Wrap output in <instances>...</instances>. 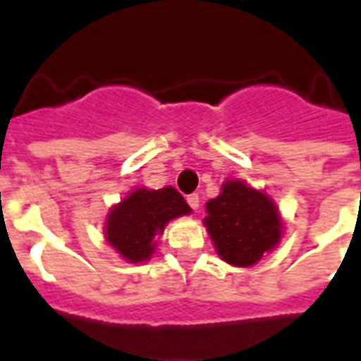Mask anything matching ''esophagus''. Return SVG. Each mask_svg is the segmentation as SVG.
<instances>
[{"label":"esophagus","mask_w":361,"mask_h":361,"mask_svg":"<svg viewBox=\"0 0 361 361\" xmlns=\"http://www.w3.org/2000/svg\"><path fill=\"white\" fill-rule=\"evenodd\" d=\"M187 204L191 206L192 210H197V208H199V206H200L199 195H197V192H192V195H189V197H187Z\"/></svg>","instance_id":"34e87169"}]
</instances>
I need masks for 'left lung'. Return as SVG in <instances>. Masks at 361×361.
Instances as JSON below:
<instances>
[{
    "mask_svg": "<svg viewBox=\"0 0 361 361\" xmlns=\"http://www.w3.org/2000/svg\"><path fill=\"white\" fill-rule=\"evenodd\" d=\"M206 214L204 227L217 254L235 267L255 265L284 231L276 204L240 180L225 181L216 199L206 202Z\"/></svg>",
    "mask_w": 361,
    "mask_h": 361,
    "instance_id": "1",
    "label": "left lung"
}]
</instances>
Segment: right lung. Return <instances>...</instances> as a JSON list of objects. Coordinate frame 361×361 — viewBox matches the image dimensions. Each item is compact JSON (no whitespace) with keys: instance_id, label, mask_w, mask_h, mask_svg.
I'll return each mask as SVG.
<instances>
[{"instance_id":"1","label":"right lung","mask_w":361,"mask_h":361,"mask_svg":"<svg viewBox=\"0 0 361 361\" xmlns=\"http://www.w3.org/2000/svg\"><path fill=\"white\" fill-rule=\"evenodd\" d=\"M191 214L174 187L136 189L106 219V240L130 263H142L155 254V236L162 235L170 219Z\"/></svg>"}]
</instances>
